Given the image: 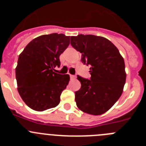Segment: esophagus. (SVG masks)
I'll return each instance as SVG.
<instances>
[{"label": "esophagus", "instance_id": "1", "mask_svg": "<svg viewBox=\"0 0 146 146\" xmlns=\"http://www.w3.org/2000/svg\"><path fill=\"white\" fill-rule=\"evenodd\" d=\"M70 78L72 80H74L76 78V76L75 75H73V74H70Z\"/></svg>", "mask_w": 146, "mask_h": 146}]
</instances>
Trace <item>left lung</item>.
<instances>
[{
	"label": "left lung",
	"instance_id": "8db88e82",
	"mask_svg": "<svg viewBox=\"0 0 146 146\" xmlns=\"http://www.w3.org/2000/svg\"><path fill=\"white\" fill-rule=\"evenodd\" d=\"M71 44L90 65V80L77 75L81 88L75 92L77 106L84 113L102 115L118 101L126 82L125 64L117 48L108 38L94 35L71 36Z\"/></svg>",
	"mask_w": 146,
	"mask_h": 146
}]
</instances>
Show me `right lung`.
Masks as SVG:
<instances>
[{"mask_svg": "<svg viewBox=\"0 0 146 146\" xmlns=\"http://www.w3.org/2000/svg\"><path fill=\"white\" fill-rule=\"evenodd\" d=\"M69 36L63 33L42 35L30 42L18 58L17 90L24 102L36 111L55 108L69 83V74L55 73L59 57L68 47Z\"/></svg>", "mask_w": 146, "mask_h": 146, "instance_id": "1", "label": "right lung"}]
</instances>
